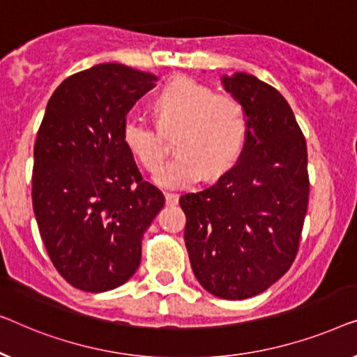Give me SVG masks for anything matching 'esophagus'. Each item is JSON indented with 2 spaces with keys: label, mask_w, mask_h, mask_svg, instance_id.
I'll use <instances>...</instances> for the list:
<instances>
[{
  "label": "esophagus",
  "mask_w": 357,
  "mask_h": 357,
  "mask_svg": "<svg viewBox=\"0 0 357 357\" xmlns=\"http://www.w3.org/2000/svg\"><path fill=\"white\" fill-rule=\"evenodd\" d=\"M165 200H167V205H176L179 197L176 194H165Z\"/></svg>",
  "instance_id": "1"
}]
</instances>
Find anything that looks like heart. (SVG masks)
I'll return each instance as SVG.
<instances>
[{
    "label": "heart",
    "instance_id": "obj_1",
    "mask_svg": "<svg viewBox=\"0 0 357 357\" xmlns=\"http://www.w3.org/2000/svg\"><path fill=\"white\" fill-rule=\"evenodd\" d=\"M157 128L164 133L176 132V159L159 167L167 153L157 129L140 119H128L123 142L129 152L155 172V183L165 189H183L200 176L215 179L227 173L238 160L245 139V113L238 98L215 93L208 85L188 77L173 79L152 103Z\"/></svg>",
    "mask_w": 357,
    "mask_h": 357
}]
</instances>
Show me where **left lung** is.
<instances>
[{"mask_svg": "<svg viewBox=\"0 0 357 357\" xmlns=\"http://www.w3.org/2000/svg\"><path fill=\"white\" fill-rule=\"evenodd\" d=\"M223 85L248 119L238 163L210 188L181 195L195 278L222 299H248L293 265L309 204L307 145L272 85L245 73Z\"/></svg>", "mask_w": 357, "mask_h": 357, "instance_id": "8db88e82", "label": "left lung"}]
</instances>
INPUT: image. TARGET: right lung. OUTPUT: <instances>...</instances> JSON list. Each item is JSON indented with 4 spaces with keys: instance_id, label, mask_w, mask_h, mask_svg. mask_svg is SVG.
Masks as SVG:
<instances>
[{
    "instance_id": "right-lung-1",
    "label": "right lung",
    "mask_w": 357,
    "mask_h": 357,
    "mask_svg": "<svg viewBox=\"0 0 357 357\" xmlns=\"http://www.w3.org/2000/svg\"><path fill=\"white\" fill-rule=\"evenodd\" d=\"M153 74L108 63L64 79L33 145L32 204L45 249L74 288L103 293L132 277L165 197L123 142Z\"/></svg>"
}]
</instances>
